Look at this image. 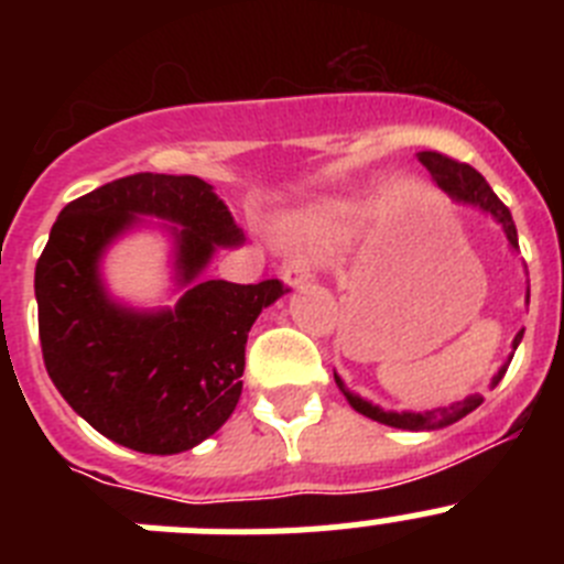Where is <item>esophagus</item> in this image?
Wrapping results in <instances>:
<instances>
[{"label": "esophagus", "instance_id": "obj_1", "mask_svg": "<svg viewBox=\"0 0 564 564\" xmlns=\"http://www.w3.org/2000/svg\"><path fill=\"white\" fill-rule=\"evenodd\" d=\"M311 276H313V262L307 257H293L291 262H285V268H282V282H285L288 288L305 285Z\"/></svg>", "mask_w": 564, "mask_h": 564}]
</instances>
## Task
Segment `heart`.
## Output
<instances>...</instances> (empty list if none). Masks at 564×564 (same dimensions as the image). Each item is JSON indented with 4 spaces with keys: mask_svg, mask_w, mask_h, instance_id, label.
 Listing matches in <instances>:
<instances>
[{
    "mask_svg": "<svg viewBox=\"0 0 564 564\" xmlns=\"http://www.w3.org/2000/svg\"><path fill=\"white\" fill-rule=\"evenodd\" d=\"M347 217H350V208L344 206V203H325V206L313 208V212L302 214V217H293L285 231L293 242H311V239L330 234Z\"/></svg>",
    "mask_w": 564,
    "mask_h": 564,
    "instance_id": "heart-1",
    "label": "heart"
}]
</instances>
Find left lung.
<instances>
[{
  "instance_id": "8db88e82",
  "label": "left lung",
  "mask_w": 564,
  "mask_h": 564,
  "mask_svg": "<svg viewBox=\"0 0 564 564\" xmlns=\"http://www.w3.org/2000/svg\"><path fill=\"white\" fill-rule=\"evenodd\" d=\"M417 161L430 169L432 181L437 183V188H443V192L449 194L452 200L463 203V206H475V208H480V212L491 214V217H495V223H500L502 234H506L508 248H511V251H520V242H517V226H514V220H511V212L502 206L500 197L491 192V186H488L486 177H482L477 169H471L468 163L452 161V158H446V154H441V152H417ZM528 299H531V288L525 291V305H528ZM522 333L525 330H520L514 336V341H511V350H517V347H520ZM511 358H514V352L506 358V364H502L500 370H497V376L491 378V383H488L491 390H495L497 383L502 381V376H506ZM333 378H336L338 390L344 392V398H347V403H350L352 410L361 412V415H367V417H372V421H378V423L395 426V430H410V432L443 430V426H449V423H457L460 417H466L468 412H475L477 406L482 403V395H477L475 392V395H466L463 401L449 403V406H435V410H426V412H410V410L392 412V410H381L378 403L367 401V398H361V395H356L352 390H347L341 378H338V372H333Z\"/></svg>"
}]
</instances>
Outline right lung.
I'll return each instance as SVG.
<instances>
[{"label":"right lung","mask_w":564,"mask_h":564,"mask_svg":"<svg viewBox=\"0 0 564 564\" xmlns=\"http://www.w3.org/2000/svg\"><path fill=\"white\" fill-rule=\"evenodd\" d=\"M143 216L173 237L174 308L123 306L102 282L106 251ZM242 239L194 174H129L62 208L36 262L39 338L47 376L93 430L143 455H177L231 417L251 325L285 293L279 279H203L217 248Z\"/></svg>","instance_id":"right-lung-1"}]
</instances>
